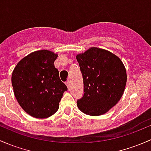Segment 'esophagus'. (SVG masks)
I'll list each match as a JSON object with an SVG mask.
<instances>
[{"mask_svg":"<svg viewBox=\"0 0 151 151\" xmlns=\"http://www.w3.org/2000/svg\"><path fill=\"white\" fill-rule=\"evenodd\" d=\"M65 84H66V85L67 87H69V81L68 80V81H66V82H65Z\"/></svg>","mask_w":151,"mask_h":151,"instance_id":"34e87169","label":"esophagus"}]
</instances>
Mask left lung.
Instances as JSON below:
<instances>
[{"instance_id":"8db88e82","label":"left lung","mask_w":151,"mask_h":151,"mask_svg":"<svg viewBox=\"0 0 151 151\" xmlns=\"http://www.w3.org/2000/svg\"><path fill=\"white\" fill-rule=\"evenodd\" d=\"M84 83V95L78 99L79 109L90 116L106 114L124 91L127 71L118 56L109 50L90 47L77 55Z\"/></svg>"}]
</instances>
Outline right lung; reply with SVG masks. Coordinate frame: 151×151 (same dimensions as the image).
Returning a JSON list of instances; mask_svg holds the SVG:
<instances>
[{"label":"right lung","instance_id":"obj_1","mask_svg":"<svg viewBox=\"0 0 151 151\" xmlns=\"http://www.w3.org/2000/svg\"><path fill=\"white\" fill-rule=\"evenodd\" d=\"M57 57L50 50L35 51L22 58L13 71L14 96L32 116L44 119L54 114L63 92L67 90L54 66Z\"/></svg>","mask_w":151,"mask_h":151}]
</instances>
